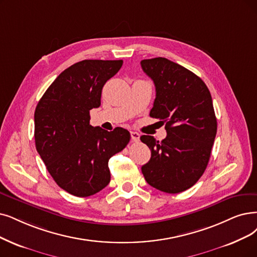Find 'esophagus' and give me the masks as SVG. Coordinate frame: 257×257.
Instances as JSON below:
<instances>
[{"label":"esophagus","mask_w":257,"mask_h":257,"mask_svg":"<svg viewBox=\"0 0 257 257\" xmlns=\"http://www.w3.org/2000/svg\"><path fill=\"white\" fill-rule=\"evenodd\" d=\"M131 137H132V140L134 142H138L140 139V135L137 132H131Z\"/></svg>","instance_id":"1"}]
</instances>
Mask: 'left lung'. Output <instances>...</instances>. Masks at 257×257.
Masks as SVG:
<instances>
[{
	"label": "left lung",
	"mask_w": 257,
	"mask_h": 257,
	"mask_svg": "<svg viewBox=\"0 0 257 257\" xmlns=\"http://www.w3.org/2000/svg\"><path fill=\"white\" fill-rule=\"evenodd\" d=\"M143 71L156 88L150 116L166 123L162 141L143 135L151 159L141 171L159 191L176 194L193 187L202 176L217 132L212 97L204 82L166 58L141 61Z\"/></svg>",
	"instance_id": "1"
}]
</instances>
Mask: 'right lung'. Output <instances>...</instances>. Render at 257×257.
Returning <instances> with one entry per match:
<instances>
[{"instance_id":"1","label":"right lung","mask_w":257,"mask_h":257,"mask_svg":"<svg viewBox=\"0 0 257 257\" xmlns=\"http://www.w3.org/2000/svg\"><path fill=\"white\" fill-rule=\"evenodd\" d=\"M122 60H83L61 73L35 110L39 155L58 186L77 197L104 189L110 180L108 160L130 142V132H107L89 124V110L101 104L106 81Z\"/></svg>"}]
</instances>
